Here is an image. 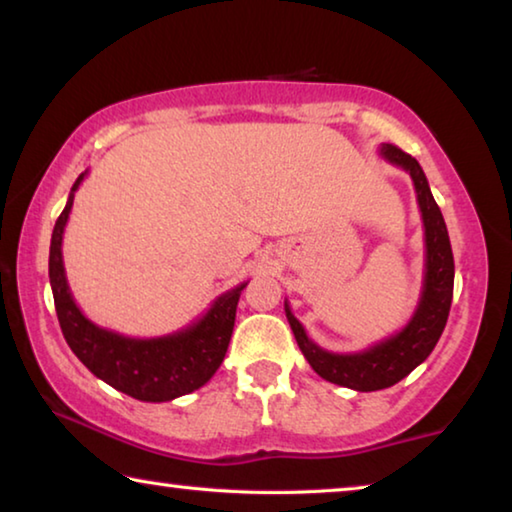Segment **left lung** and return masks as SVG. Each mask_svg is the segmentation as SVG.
I'll return each mask as SVG.
<instances>
[{
	"label": "left lung",
	"instance_id": "1",
	"mask_svg": "<svg viewBox=\"0 0 512 512\" xmlns=\"http://www.w3.org/2000/svg\"><path fill=\"white\" fill-rule=\"evenodd\" d=\"M379 155L395 164V167H402L409 173L422 212L424 280L420 302L418 307H415L411 320L400 329V332L370 345L366 350L336 354L323 350L320 345L309 339L300 320L291 314L289 302L284 300V311H287V320L293 329V336H296L298 348L305 354L309 366L323 379L332 381V384L352 388V391L361 393L381 391V388L397 384V381H402L409 372H413L429 357L447 325L454 293L452 244H449L443 212H440L438 203L433 201V194L420 162L393 144H381Z\"/></svg>",
	"mask_w": 512,
	"mask_h": 512
}]
</instances>
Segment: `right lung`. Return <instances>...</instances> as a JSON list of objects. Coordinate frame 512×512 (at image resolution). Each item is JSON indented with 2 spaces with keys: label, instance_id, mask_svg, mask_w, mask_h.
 Returning a JSON list of instances; mask_svg holds the SVG:
<instances>
[{
  "label": "right lung",
  "instance_id": "obj_1",
  "mask_svg": "<svg viewBox=\"0 0 512 512\" xmlns=\"http://www.w3.org/2000/svg\"><path fill=\"white\" fill-rule=\"evenodd\" d=\"M85 176L88 171L76 178L65 210L54 225L49 248V282L67 345L94 377L140 402H171L194 393L223 363L235 327L237 302L248 282L221 293L201 318L167 336L133 339L94 325L74 302L63 264L65 225L74 205V192Z\"/></svg>",
  "mask_w": 512,
  "mask_h": 512
}]
</instances>
